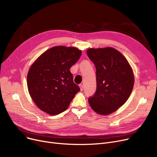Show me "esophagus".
Returning <instances> with one entry per match:
<instances>
[{
  "instance_id": "34e87169",
  "label": "esophagus",
  "mask_w": 157,
  "mask_h": 157,
  "mask_svg": "<svg viewBox=\"0 0 157 157\" xmlns=\"http://www.w3.org/2000/svg\"><path fill=\"white\" fill-rule=\"evenodd\" d=\"M79 86L80 88V90H81V91H82V90H83V85H79Z\"/></svg>"
}]
</instances>
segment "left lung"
I'll return each instance as SVG.
<instances>
[{
	"label": "left lung",
	"mask_w": 157,
	"mask_h": 157,
	"mask_svg": "<svg viewBox=\"0 0 157 157\" xmlns=\"http://www.w3.org/2000/svg\"><path fill=\"white\" fill-rule=\"evenodd\" d=\"M86 53L95 65L97 80L96 92L88 102L97 113L109 114L125 103L132 91V69L125 57L113 48H89Z\"/></svg>",
	"instance_id": "1"
}]
</instances>
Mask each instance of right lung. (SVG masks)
Instances as JSON below:
<instances>
[{
    "label": "right lung",
    "mask_w": 157,
    "mask_h": 157,
    "mask_svg": "<svg viewBox=\"0 0 157 157\" xmlns=\"http://www.w3.org/2000/svg\"><path fill=\"white\" fill-rule=\"evenodd\" d=\"M81 51L58 46L48 49L32 63L27 74V86L33 101L43 111L59 114L68 108L79 87L73 82L70 68Z\"/></svg>",
    "instance_id": "obj_1"
}]
</instances>
